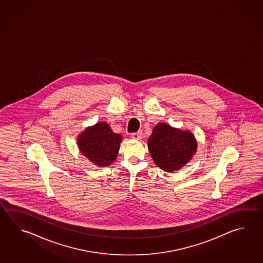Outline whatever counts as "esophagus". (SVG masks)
Segmentation results:
<instances>
[{"instance_id":"esophagus-1","label":"esophagus","mask_w":263,"mask_h":263,"mask_svg":"<svg viewBox=\"0 0 263 263\" xmlns=\"http://www.w3.org/2000/svg\"><path fill=\"white\" fill-rule=\"evenodd\" d=\"M142 137H143V133L142 132H137V133L132 134V138H134V139L140 140L142 139Z\"/></svg>"}]
</instances>
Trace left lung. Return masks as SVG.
I'll return each instance as SVG.
<instances>
[{
    "instance_id": "1",
    "label": "left lung",
    "mask_w": 263,
    "mask_h": 263,
    "mask_svg": "<svg viewBox=\"0 0 263 263\" xmlns=\"http://www.w3.org/2000/svg\"><path fill=\"white\" fill-rule=\"evenodd\" d=\"M148 151L154 162L166 172L184 166L196 153L197 143L189 130L175 129L160 123L152 130L147 141Z\"/></svg>"
}]
</instances>
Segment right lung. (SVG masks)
Segmentation results:
<instances>
[{
	"label": "right lung",
	"instance_id": "right-lung-1",
	"mask_svg": "<svg viewBox=\"0 0 263 263\" xmlns=\"http://www.w3.org/2000/svg\"><path fill=\"white\" fill-rule=\"evenodd\" d=\"M80 151L90 162L102 167L108 166L118 156L121 134H115L106 122L88 127L78 136Z\"/></svg>",
	"mask_w": 263,
	"mask_h": 263
}]
</instances>
